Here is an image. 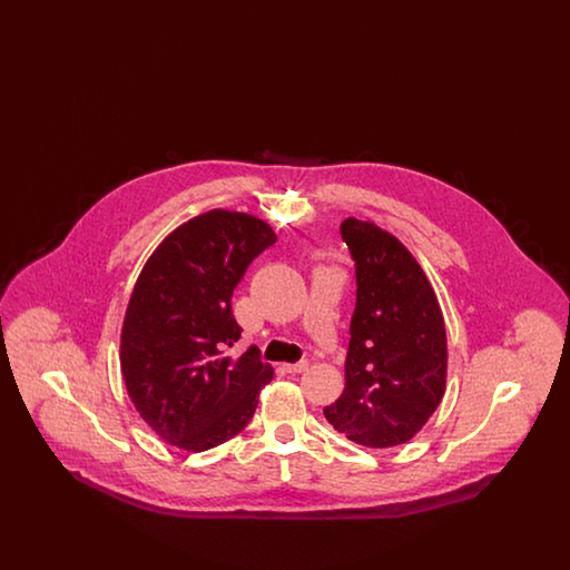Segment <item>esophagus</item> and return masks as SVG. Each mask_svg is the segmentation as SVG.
I'll return each instance as SVG.
<instances>
[{"mask_svg": "<svg viewBox=\"0 0 570 570\" xmlns=\"http://www.w3.org/2000/svg\"><path fill=\"white\" fill-rule=\"evenodd\" d=\"M309 367V361H298V363H286L284 365V370L288 372V374H301V372H305Z\"/></svg>", "mask_w": 570, "mask_h": 570, "instance_id": "1", "label": "esophagus"}]
</instances>
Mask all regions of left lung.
<instances>
[{
    "mask_svg": "<svg viewBox=\"0 0 570 570\" xmlns=\"http://www.w3.org/2000/svg\"><path fill=\"white\" fill-rule=\"evenodd\" d=\"M356 275L346 386L326 421L356 444L389 449L416 434L444 395L446 331L434 288L391 233L348 217L340 226Z\"/></svg>",
    "mask_w": 570,
    "mask_h": 570,
    "instance_id": "1",
    "label": "left lung"
}]
</instances>
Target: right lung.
I'll return each mask as SVG.
<instances>
[{"label": "right lung", "instance_id": "right-lung-1", "mask_svg": "<svg viewBox=\"0 0 570 570\" xmlns=\"http://www.w3.org/2000/svg\"><path fill=\"white\" fill-rule=\"evenodd\" d=\"M258 217L214 209L175 228L136 279L121 328V374L145 423L166 442L207 451L252 421L273 367L242 337L230 307L249 263L275 244Z\"/></svg>", "mask_w": 570, "mask_h": 570}]
</instances>
